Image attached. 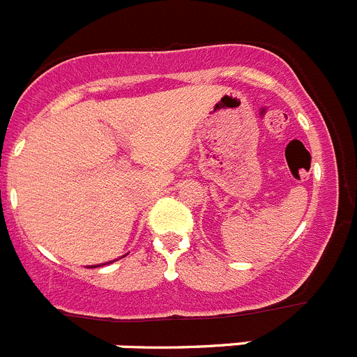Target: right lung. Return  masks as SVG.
I'll return each instance as SVG.
<instances>
[{"label":"right lung","instance_id":"obj_1","mask_svg":"<svg viewBox=\"0 0 357 357\" xmlns=\"http://www.w3.org/2000/svg\"><path fill=\"white\" fill-rule=\"evenodd\" d=\"M107 264H109V263H107ZM94 268H96V266H94Z\"/></svg>","mask_w":357,"mask_h":357}]
</instances>
